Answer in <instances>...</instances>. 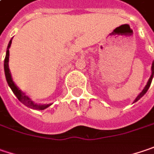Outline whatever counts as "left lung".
<instances>
[{"label": "left lung", "mask_w": 154, "mask_h": 154, "mask_svg": "<svg viewBox=\"0 0 154 154\" xmlns=\"http://www.w3.org/2000/svg\"><path fill=\"white\" fill-rule=\"evenodd\" d=\"M151 70H152V74H151L150 78H149V80H148V81L146 82V85L145 86V88H143V90L140 93V94L138 95V96L135 98V100H134V102L133 103H135V102H137L141 97L147 92V90H148V88H149V87H150L151 83H152V78H153V74H154V62L152 61V67H151Z\"/></svg>", "instance_id": "1"}]
</instances>
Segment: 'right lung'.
<instances>
[{"mask_svg":"<svg viewBox=\"0 0 154 154\" xmlns=\"http://www.w3.org/2000/svg\"><path fill=\"white\" fill-rule=\"evenodd\" d=\"M12 39L10 40L8 45V48H7V52H6V56H5V60H4V72H5V76H6L7 82H8L9 88L13 91V93L14 94V95L17 97V99L19 100L21 103L24 104L25 106H27V107H30V108L35 109V110H44V109L48 108V106H50L52 104H37L34 102L32 100V99H30L27 95H26V94L24 92H22L15 85V83L14 82L13 79H12L10 69H9V66H8V61H9V48H10V46H11Z\"/></svg>","mask_w":154,"mask_h":154,"instance_id":"add662e5","label":"right lung"}]
</instances>
